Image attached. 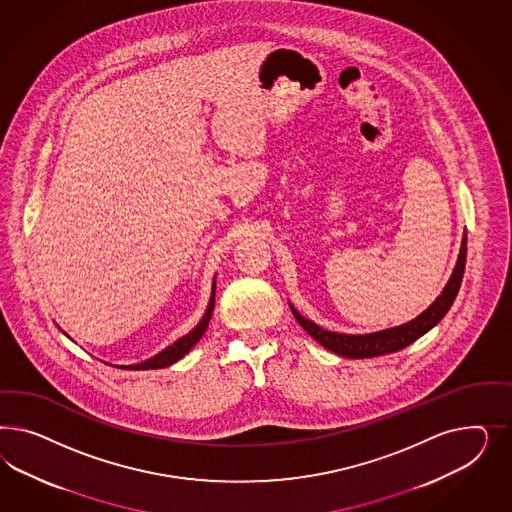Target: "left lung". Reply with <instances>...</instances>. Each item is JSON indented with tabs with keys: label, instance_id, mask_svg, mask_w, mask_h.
Returning <instances> with one entry per match:
<instances>
[{
	"label": "left lung",
	"instance_id": "1",
	"mask_svg": "<svg viewBox=\"0 0 512 512\" xmlns=\"http://www.w3.org/2000/svg\"><path fill=\"white\" fill-rule=\"evenodd\" d=\"M465 257H467V240H462V248L458 255V263L454 266V272L450 276L449 283L445 285L443 293L435 298L434 304L426 311H422L419 317L396 328H387L373 334H362V336H349V334H338L330 332L321 326L315 325L310 319L302 317L298 311L291 306L296 321L310 334L313 340L319 341L328 351L341 355L345 358H372L387 353H396L403 347L411 345L413 341L419 340L422 334H426L430 328H434L445 313L450 310L454 298L458 295V289L464 278Z\"/></svg>",
	"mask_w": 512,
	"mask_h": 512
}]
</instances>
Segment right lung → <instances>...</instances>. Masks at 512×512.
I'll list each match as a JSON object with an SVG mask.
<instances>
[{
  "label": "right lung",
  "instance_id": "add662e5",
  "mask_svg": "<svg viewBox=\"0 0 512 512\" xmlns=\"http://www.w3.org/2000/svg\"><path fill=\"white\" fill-rule=\"evenodd\" d=\"M214 296H216V281H214V289H212V296H210L208 310L204 313V317H202L199 325L195 326V328H193L189 334H186L184 338L174 341V343L169 345L167 349H163L159 355L148 358V360H144V362H140V364L124 366V368H129V370H157V368H167V366L174 364L176 360H180V358L184 357L187 351H189L197 341L201 340L202 334H204V332H206V328H208L210 317H212V311H214Z\"/></svg>",
  "mask_w": 512,
  "mask_h": 512
}]
</instances>
